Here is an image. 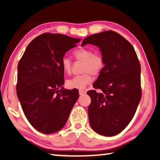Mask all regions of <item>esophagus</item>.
<instances>
[{"mask_svg": "<svg viewBox=\"0 0 160 160\" xmlns=\"http://www.w3.org/2000/svg\"><path fill=\"white\" fill-rule=\"evenodd\" d=\"M85 93H86V91H84V90L79 89V94H80V95H82V94H84Z\"/></svg>", "mask_w": 160, "mask_h": 160, "instance_id": "obj_1", "label": "esophagus"}]
</instances>
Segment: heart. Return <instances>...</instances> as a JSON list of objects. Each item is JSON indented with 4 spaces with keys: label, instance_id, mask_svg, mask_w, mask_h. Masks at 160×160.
Masks as SVG:
<instances>
[{
    "label": "heart",
    "instance_id": "obj_1",
    "mask_svg": "<svg viewBox=\"0 0 160 160\" xmlns=\"http://www.w3.org/2000/svg\"><path fill=\"white\" fill-rule=\"evenodd\" d=\"M73 55L76 61H82V72L81 75L75 76L66 82V86L70 89H84L93 81L94 76H98L105 67V60L99 53L94 52L88 48H78L73 51ZM61 65L65 73H70L71 71V61L67 57L61 59Z\"/></svg>",
    "mask_w": 160,
    "mask_h": 160
}]
</instances>
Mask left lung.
Instances as JSON below:
<instances>
[{
    "label": "left lung",
    "instance_id": "1",
    "mask_svg": "<svg viewBox=\"0 0 160 160\" xmlns=\"http://www.w3.org/2000/svg\"><path fill=\"white\" fill-rule=\"evenodd\" d=\"M92 44L100 48L105 67L94 83L95 89L88 108L92 128L105 136L117 135L131 121L142 98L141 66L131 44L113 31L85 38L82 46Z\"/></svg>",
    "mask_w": 160,
    "mask_h": 160
}]
</instances>
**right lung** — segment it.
Listing matches in <instances>:
<instances>
[{"label":"right lung","mask_w":160,"mask_h":160,"mask_svg":"<svg viewBox=\"0 0 160 160\" xmlns=\"http://www.w3.org/2000/svg\"><path fill=\"white\" fill-rule=\"evenodd\" d=\"M80 39L43 33L27 46L18 64L17 93L27 119L36 130L49 134L63 128L79 97L64 89L61 62Z\"/></svg>","instance_id":"add662e5"}]
</instances>
